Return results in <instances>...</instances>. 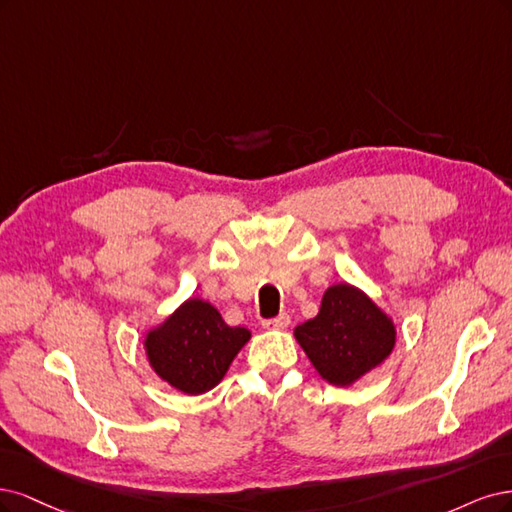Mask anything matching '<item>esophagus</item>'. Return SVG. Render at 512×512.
<instances>
[{"label":"esophagus","mask_w":512,"mask_h":512,"mask_svg":"<svg viewBox=\"0 0 512 512\" xmlns=\"http://www.w3.org/2000/svg\"><path fill=\"white\" fill-rule=\"evenodd\" d=\"M289 323H291V319H289L287 312H280L278 317H274V319H266V321H263L261 325L266 327V329H287V327H289Z\"/></svg>","instance_id":"34e87169"}]
</instances>
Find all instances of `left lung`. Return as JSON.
Returning a JSON list of instances; mask_svg holds the SVG:
<instances>
[{
	"label": "left lung",
	"mask_w": 512,
	"mask_h": 512,
	"mask_svg": "<svg viewBox=\"0 0 512 512\" xmlns=\"http://www.w3.org/2000/svg\"><path fill=\"white\" fill-rule=\"evenodd\" d=\"M293 334L321 378L336 387H349L381 366L395 346L393 321L349 283L329 287L319 315Z\"/></svg>",
	"instance_id": "obj_1"
}]
</instances>
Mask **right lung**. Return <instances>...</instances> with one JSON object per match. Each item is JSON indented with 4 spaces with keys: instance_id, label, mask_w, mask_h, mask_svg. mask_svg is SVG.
Returning <instances> with one entry per match:
<instances>
[{
    "instance_id": "add662e5",
    "label": "right lung",
    "mask_w": 512,
    "mask_h": 512,
    "mask_svg": "<svg viewBox=\"0 0 512 512\" xmlns=\"http://www.w3.org/2000/svg\"><path fill=\"white\" fill-rule=\"evenodd\" d=\"M246 327H229L210 302L191 298L146 334L148 364L174 389L200 395L217 387L249 342Z\"/></svg>"
}]
</instances>
